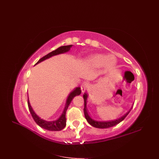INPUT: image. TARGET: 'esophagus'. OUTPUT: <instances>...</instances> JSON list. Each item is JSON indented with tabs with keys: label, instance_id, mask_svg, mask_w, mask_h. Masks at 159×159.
<instances>
[{
	"label": "esophagus",
	"instance_id": "1",
	"mask_svg": "<svg viewBox=\"0 0 159 159\" xmlns=\"http://www.w3.org/2000/svg\"><path fill=\"white\" fill-rule=\"evenodd\" d=\"M80 88H81L82 92H84L88 89V88H89V84H88L86 82H84V83L81 84Z\"/></svg>",
	"mask_w": 159,
	"mask_h": 159
}]
</instances>
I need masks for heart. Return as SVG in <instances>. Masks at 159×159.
I'll use <instances>...</instances> for the list:
<instances>
[{
  "mask_svg": "<svg viewBox=\"0 0 159 159\" xmlns=\"http://www.w3.org/2000/svg\"><path fill=\"white\" fill-rule=\"evenodd\" d=\"M89 63L94 67H101L105 64L107 69L112 67L115 63V58L113 56H106L103 54H95L89 59Z\"/></svg>",
  "mask_w": 159,
  "mask_h": 159,
  "instance_id": "1",
  "label": "heart"
}]
</instances>
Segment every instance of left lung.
<instances>
[{"label": "left lung", "mask_w": 159, "mask_h": 159, "mask_svg": "<svg viewBox=\"0 0 159 159\" xmlns=\"http://www.w3.org/2000/svg\"><path fill=\"white\" fill-rule=\"evenodd\" d=\"M83 98H84V116L85 118L86 119V120L88 121V122L89 123L90 125H92L93 127L96 128H110L116 125H118L119 123H120L121 121H122L124 120L126 116L128 115V113H130V111H131V109H132V107L129 110L128 112L123 115L122 116L120 117V118L117 119L116 120H109V121H98L96 120L92 119L91 117L89 116V113L87 112V109H86V100H87V98H88V95L86 94V93H84L83 95Z\"/></svg>", "instance_id": "1"}]
</instances>
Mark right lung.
Segmentation results:
<instances>
[{"label":"right lung","instance_id":"obj_1","mask_svg":"<svg viewBox=\"0 0 159 159\" xmlns=\"http://www.w3.org/2000/svg\"><path fill=\"white\" fill-rule=\"evenodd\" d=\"M72 46L73 45H67V46H62L59 47V48H57L56 50L51 52L50 53H49V54L44 56L42 58H40L36 64H38L40 62L46 60V59H48V58L51 57L52 56H56V55L60 54H63V53H66V52L69 51L70 48H71ZM36 64H35V65H36ZM80 93H81L80 88V87H76V89H75L71 92L69 93V95L68 96V98L67 99L66 107H65V109L63 111V113L60 116V118H59L56 120L47 121V120H45L44 119H41L40 117H39L36 113H34V111H33V109H32V107L31 106L30 103H29V98H28L27 104H28L29 109V111H30V113H31V114L33 116L34 120L35 121V122H36L39 126H40L41 128H43L44 129H46V130H47L60 131V130H61L62 129H63L66 126V111H67V109L69 107V104L70 103V102H72L73 98L75 97L76 96L80 95Z\"/></svg>","mask_w":159,"mask_h":159}]
</instances>
